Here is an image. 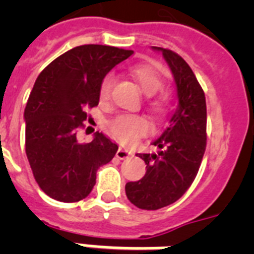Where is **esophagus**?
Wrapping results in <instances>:
<instances>
[{
  "label": "esophagus",
  "mask_w": 254,
  "mask_h": 254,
  "mask_svg": "<svg viewBox=\"0 0 254 254\" xmlns=\"http://www.w3.org/2000/svg\"><path fill=\"white\" fill-rule=\"evenodd\" d=\"M130 155H131L130 151L125 150V149H121V147H120L119 150H117V153H116V157H117L119 159H127L129 158Z\"/></svg>",
  "instance_id": "obj_1"
}]
</instances>
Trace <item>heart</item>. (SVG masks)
<instances>
[{
	"mask_svg": "<svg viewBox=\"0 0 254 254\" xmlns=\"http://www.w3.org/2000/svg\"><path fill=\"white\" fill-rule=\"evenodd\" d=\"M129 73L134 79L135 83L141 88V91L147 96L155 95L163 87V77L158 72V69L151 64H137L133 65L129 69ZM113 77L108 75L103 79L99 89L100 101H107L111 96ZM150 108L155 113H163L165 112V100L163 97H155L149 103ZM149 130V123L145 117L133 115H121L116 119L109 121L108 124V131L109 134L119 141L123 145H131L137 139L147 133Z\"/></svg>",
	"mask_w": 254,
	"mask_h": 254,
	"instance_id": "1",
	"label": "heart"
}]
</instances>
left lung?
<instances>
[{
  "label": "left lung",
  "instance_id": "1",
  "mask_svg": "<svg viewBox=\"0 0 254 254\" xmlns=\"http://www.w3.org/2000/svg\"><path fill=\"white\" fill-rule=\"evenodd\" d=\"M161 51L177 84L178 108L169 127L151 145L157 154H137L146 163V174L137 182H127L125 192L141 209H159L173 204L192 185L207 145L205 96L192 69L171 50Z\"/></svg>",
  "mask_w": 254,
  "mask_h": 254
}]
</instances>
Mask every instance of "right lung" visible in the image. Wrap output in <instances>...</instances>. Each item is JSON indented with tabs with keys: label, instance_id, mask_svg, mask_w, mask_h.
<instances>
[{
	"label": "right lung",
	"instance_id": "obj_1",
	"mask_svg": "<svg viewBox=\"0 0 254 254\" xmlns=\"http://www.w3.org/2000/svg\"><path fill=\"white\" fill-rule=\"evenodd\" d=\"M131 50L84 45L69 50L46 67L35 80L25 108L26 155L42 191L55 200L87 197L97 169L111 162L119 146L96 131L89 143L77 141L87 108L99 104L101 81Z\"/></svg>",
	"mask_w": 254,
	"mask_h": 254
}]
</instances>
